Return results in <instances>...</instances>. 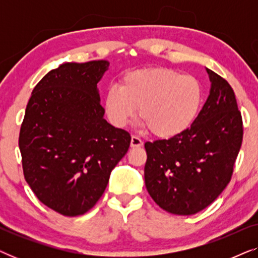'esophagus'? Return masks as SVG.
Segmentation results:
<instances>
[{
    "label": "esophagus",
    "mask_w": 258,
    "mask_h": 258,
    "mask_svg": "<svg viewBox=\"0 0 258 258\" xmlns=\"http://www.w3.org/2000/svg\"><path fill=\"white\" fill-rule=\"evenodd\" d=\"M143 142L141 141V139H139L137 136H132V141H130V147L132 148H139L142 147Z\"/></svg>",
    "instance_id": "obj_1"
}]
</instances>
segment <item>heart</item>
Returning <instances> with one entry per match:
<instances>
[{
	"label": "heart",
	"mask_w": 258,
	"mask_h": 258,
	"mask_svg": "<svg viewBox=\"0 0 258 258\" xmlns=\"http://www.w3.org/2000/svg\"><path fill=\"white\" fill-rule=\"evenodd\" d=\"M203 100V87L197 77L155 67L124 74L119 87L105 90L103 108L116 128H124L139 108L143 128L156 137L170 139L195 123Z\"/></svg>",
	"instance_id": "heart-1"
}]
</instances>
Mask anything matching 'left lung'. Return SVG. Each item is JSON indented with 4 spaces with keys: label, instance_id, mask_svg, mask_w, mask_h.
<instances>
[{
    "label": "left lung",
    "instance_id": "8db88e82",
    "mask_svg": "<svg viewBox=\"0 0 258 258\" xmlns=\"http://www.w3.org/2000/svg\"><path fill=\"white\" fill-rule=\"evenodd\" d=\"M210 91L195 123L169 140L144 144V182L157 206L189 216L206 209L230 182L243 139L242 116L227 81L206 68Z\"/></svg>",
    "mask_w": 258,
    "mask_h": 258
}]
</instances>
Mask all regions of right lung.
Masks as SVG:
<instances>
[{
    "mask_svg": "<svg viewBox=\"0 0 258 258\" xmlns=\"http://www.w3.org/2000/svg\"><path fill=\"white\" fill-rule=\"evenodd\" d=\"M108 61L63 63L34 88L21 125L24 178L44 206L79 216L103 195L132 137L104 118L97 83Z\"/></svg>",
    "mask_w": 258,
    "mask_h": 258,
    "instance_id": "obj_1",
    "label": "right lung"
}]
</instances>
